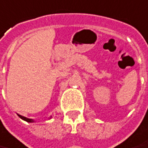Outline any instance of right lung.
<instances>
[{
    "label": "right lung",
    "instance_id": "1",
    "mask_svg": "<svg viewBox=\"0 0 148 148\" xmlns=\"http://www.w3.org/2000/svg\"><path fill=\"white\" fill-rule=\"evenodd\" d=\"M18 116H19V117H20L21 119L26 121V122H28V123H32V122H34V120H33V119H28V118L24 117V116H21V115H20V114H18Z\"/></svg>",
    "mask_w": 148,
    "mask_h": 148
}]
</instances>
